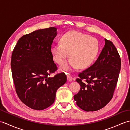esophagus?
<instances>
[{"label":"esophagus","mask_w":130,"mask_h":130,"mask_svg":"<svg viewBox=\"0 0 130 130\" xmlns=\"http://www.w3.org/2000/svg\"><path fill=\"white\" fill-rule=\"evenodd\" d=\"M67 79H68V80L69 81V82H71L73 80L72 77L70 76L69 75H67Z\"/></svg>","instance_id":"esophagus-1"}]
</instances>
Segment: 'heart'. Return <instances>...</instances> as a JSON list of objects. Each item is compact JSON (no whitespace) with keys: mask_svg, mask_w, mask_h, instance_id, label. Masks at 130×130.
Instances as JSON below:
<instances>
[{"mask_svg":"<svg viewBox=\"0 0 130 130\" xmlns=\"http://www.w3.org/2000/svg\"><path fill=\"white\" fill-rule=\"evenodd\" d=\"M60 42L51 46L50 52L54 61L61 63V70L71 71L79 67L84 69L92 64L99 53L100 46L96 38L76 31H71L63 35Z\"/></svg>","mask_w":130,"mask_h":130,"instance_id":"b5f03b06","label":"heart"}]
</instances>
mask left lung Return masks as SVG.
I'll return each instance as SVG.
<instances>
[{"mask_svg": "<svg viewBox=\"0 0 130 130\" xmlns=\"http://www.w3.org/2000/svg\"><path fill=\"white\" fill-rule=\"evenodd\" d=\"M105 45L96 61L79 74L80 85L74 95L76 104L85 111L104 107L113 97L121 70V59L113 43L105 38Z\"/></svg>", "mask_w": 130, "mask_h": 130, "instance_id": "obj_1", "label": "left lung"}]
</instances>
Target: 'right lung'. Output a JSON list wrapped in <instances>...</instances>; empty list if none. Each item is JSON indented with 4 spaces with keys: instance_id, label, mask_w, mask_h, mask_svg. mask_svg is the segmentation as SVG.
I'll list each match as a JSON object with an SVG mask.
<instances>
[{
    "instance_id": "add662e5",
    "label": "right lung",
    "mask_w": 130,
    "mask_h": 130,
    "mask_svg": "<svg viewBox=\"0 0 130 130\" xmlns=\"http://www.w3.org/2000/svg\"><path fill=\"white\" fill-rule=\"evenodd\" d=\"M57 34L54 27L36 30L19 38L13 51L11 69L16 93L32 109L50 106L58 88L67 82L63 73L50 76L57 70L50 52Z\"/></svg>"
}]
</instances>
